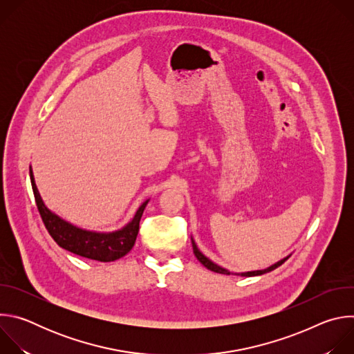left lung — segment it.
<instances>
[{"label": "left lung", "instance_id": "8db88e82", "mask_svg": "<svg viewBox=\"0 0 354 354\" xmlns=\"http://www.w3.org/2000/svg\"><path fill=\"white\" fill-rule=\"evenodd\" d=\"M192 246H193V254H194V257L197 258V261L203 265L205 268H207L209 270H212V272H216V273H221V274H236V276H245V277H252V276H261V274H265V273H269V272H272V270H274L276 268H279V266H281L288 258H290V255L288 257H286L284 259H281V261H279L277 263H274V265H272V266H269L268 269H263V270H254V272H243V273H231L230 270H227V269H224V268H221V266H218L217 263H214V262H212L207 257H205L203 254H201V252L198 250V248H197V245H196V242H194V239L192 238Z\"/></svg>", "mask_w": 354, "mask_h": 354}]
</instances>
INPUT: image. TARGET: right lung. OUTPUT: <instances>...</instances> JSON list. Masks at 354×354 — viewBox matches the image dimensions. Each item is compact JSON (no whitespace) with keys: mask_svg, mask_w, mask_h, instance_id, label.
<instances>
[{"mask_svg":"<svg viewBox=\"0 0 354 354\" xmlns=\"http://www.w3.org/2000/svg\"><path fill=\"white\" fill-rule=\"evenodd\" d=\"M29 174H30V183H32L36 206L40 213V217L44 223L46 230L57 242L59 246H62L68 252H73L75 255H80L86 259L97 261V262L118 261L124 255H127L131 250L138 234L140 220L148 203V200H145L144 203L138 207L133 220L127 225H124L122 230H118L113 232L86 231L67 223L53 212H50L44 206L40 193L36 187L32 169L29 171Z\"/></svg>","mask_w":354,"mask_h":354,"instance_id":"right-lung-1","label":"right lung"}]
</instances>
